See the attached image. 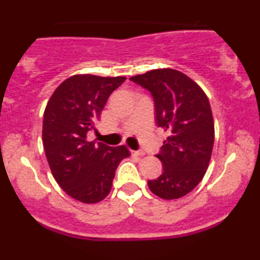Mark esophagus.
<instances>
[{
	"label": "esophagus",
	"instance_id": "obj_1",
	"mask_svg": "<svg viewBox=\"0 0 260 260\" xmlns=\"http://www.w3.org/2000/svg\"><path fill=\"white\" fill-rule=\"evenodd\" d=\"M132 154L133 155H138V156H142V155H144L145 153L143 150H132Z\"/></svg>",
	"mask_w": 260,
	"mask_h": 260
}]
</instances>
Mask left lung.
Here are the masks:
<instances>
[{"instance_id": "1", "label": "left lung", "mask_w": 260, "mask_h": 260, "mask_svg": "<svg viewBox=\"0 0 260 260\" xmlns=\"http://www.w3.org/2000/svg\"><path fill=\"white\" fill-rule=\"evenodd\" d=\"M150 91L156 126L168 132L156 157L162 174L148 181L149 189L162 199L188 194L203 180L214 147V120L208 96L194 80L172 68L131 77Z\"/></svg>"}]
</instances>
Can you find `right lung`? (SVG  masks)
Masks as SVG:
<instances>
[{"label": "right lung", "mask_w": 260, "mask_h": 260, "mask_svg": "<svg viewBox=\"0 0 260 260\" xmlns=\"http://www.w3.org/2000/svg\"><path fill=\"white\" fill-rule=\"evenodd\" d=\"M126 77L76 74L57 86L44 112L43 143L47 162L59 187L77 201L92 204L106 198L115 171L129 151L89 142L111 92Z\"/></svg>", "instance_id": "obj_1"}]
</instances>
